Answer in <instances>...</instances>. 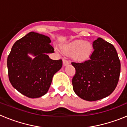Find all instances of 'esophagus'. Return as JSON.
<instances>
[{
    "mask_svg": "<svg viewBox=\"0 0 127 127\" xmlns=\"http://www.w3.org/2000/svg\"><path fill=\"white\" fill-rule=\"evenodd\" d=\"M69 64V62L67 61V60H66V59H65V58H63V65H64V66H66Z\"/></svg>",
    "mask_w": 127,
    "mask_h": 127,
    "instance_id": "obj_1",
    "label": "esophagus"
}]
</instances>
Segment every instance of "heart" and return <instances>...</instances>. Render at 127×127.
Masks as SVG:
<instances>
[{"label":"heart","instance_id":"b5f03b06","mask_svg":"<svg viewBox=\"0 0 127 127\" xmlns=\"http://www.w3.org/2000/svg\"><path fill=\"white\" fill-rule=\"evenodd\" d=\"M63 51L68 54L72 53V58L76 61H83L88 58L92 51V46L83 40H76L62 48Z\"/></svg>","mask_w":127,"mask_h":127}]
</instances>
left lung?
Instances as JSON below:
<instances>
[{"label": "left lung", "instance_id": "obj_1", "mask_svg": "<svg viewBox=\"0 0 127 127\" xmlns=\"http://www.w3.org/2000/svg\"><path fill=\"white\" fill-rule=\"evenodd\" d=\"M94 51L88 60L72 62L76 69L72 86L78 97L95 101L113 93L118 83L121 64L114 46L98 37L93 42Z\"/></svg>", "mask_w": 127, "mask_h": 127}]
</instances>
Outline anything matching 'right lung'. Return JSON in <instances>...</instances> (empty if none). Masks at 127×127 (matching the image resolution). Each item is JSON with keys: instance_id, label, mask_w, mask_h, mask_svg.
<instances>
[{"instance_id": "obj_1", "label": "right lung", "mask_w": 127, "mask_h": 127, "mask_svg": "<svg viewBox=\"0 0 127 127\" xmlns=\"http://www.w3.org/2000/svg\"><path fill=\"white\" fill-rule=\"evenodd\" d=\"M50 42L49 37L31 32L11 48L7 61L9 81L26 97L34 98L45 95L54 74L62 67V60H51L48 55L54 53Z\"/></svg>"}]
</instances>
